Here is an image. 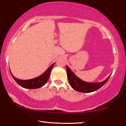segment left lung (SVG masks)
Listing matches in <instances>:
<instances>
[{
  "label": "left lung",
  "mask_w": 126,
  "mask_h": 126,
  "mask_svg": "<svg viewBox=\"0 0 126 126\" xmlns=\"http://www.w3.org/2000/svg\"><path fill=\"white\" fill-rule=\"evenodd\" d=\"M66 72L69 83L71 87L76 91L81 93H91L98 90L107 82L111 76H109L105 81L101 82L91 83L82 81L78 78L67 66H66Z\"/></svg>",
  "instance_id": "obj_1"
}]
</instances>
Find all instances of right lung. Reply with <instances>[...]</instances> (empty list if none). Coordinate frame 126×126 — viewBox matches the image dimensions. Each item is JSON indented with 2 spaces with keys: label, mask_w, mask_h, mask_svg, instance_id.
Masks as SVG:
<instances>
[{
  "label": "right lung",
  "mask_w": 126,
  "mask_h": 126,
  "mask_svg": "<svg viewBox=\"0 0 126 126\" xmlns=\"http://www.w3.org/2000/svg\"><path fill=\"white\" fill-rule=\"evenodd\" d=\"M54 63H55L51 65L47 69V70L45 71L43 74H42L41 75L30 79L23 80L18 79V78L15 77L12 75L11 73V72L10 73L11 74L12 77L15 79V81L17 83V84H19L20 86L26 89H38L43 86L45 85V83L47 82V81H48L49 78L50 77V72L51 71H52V69H53V67Z\"/></svg>",
  "instance_id": "obj_1"
}]
</instances>
